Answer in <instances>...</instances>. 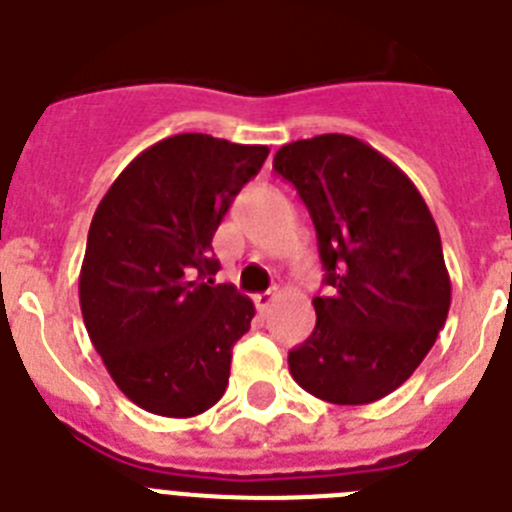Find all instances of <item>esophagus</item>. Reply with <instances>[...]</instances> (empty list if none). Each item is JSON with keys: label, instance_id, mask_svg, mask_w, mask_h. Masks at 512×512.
I'll return each instance as SVG.
<instances>
[{"label": "esophagus", "instance_id": "esophagus-1", "mask_svg": "<svg viewBox=\"0 0 512 512\" xmlns=\"http://www.w3.org/2000/svg\"><path fill=\"white\" fill-rule=\"evenodd\" d=\"M274 297H277V292H261V295L253 297V302H256V307H259V310L264 312L266 307H269L271 302H274Z\"/></svg>", "mask_w": 512, "mask_h": 512}]
</instances>
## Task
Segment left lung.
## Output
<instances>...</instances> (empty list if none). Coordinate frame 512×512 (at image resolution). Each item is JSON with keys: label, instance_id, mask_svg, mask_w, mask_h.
I'll return each instance as SVG.
<instances>
[{"label": "left lung", "instance_id": "1", "mask_svg": "<svg viewBox=\"0 0 512 512\" xmlns=\"http://www.w3.org/2000/svg\"><path fill=\"white\" fill-rule=\"evenodd\" d=\"M274 169L310 210L328 284L289 374L333 405L382 400L408 382L449 315L436 220L408 174L354 135L287 143Z\"/></svg>", "mask_w": 512, "mask_h": 512}]
</instances>
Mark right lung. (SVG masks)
I'll list each match as a JSON object with an SVG mask.
<instances>
[{
  "label": "right lung",
  "instance_id": "1",
  "mask_svg": "<svg viewBox=\"0 0 512 512\" xmlns=\"http://www.w3.org/2000/svg\"><path fill=\"white\" fill-rule=\"evenodd\" d=\"M269 156L205 133L158 140L99 202L79 274L84 325L120 392L164 418L210 410L228 387L253 302L217 274L212 235Z\"/></svg>",
  "mask_w": 512,
  "mask_h": 512
}]
</instances>
